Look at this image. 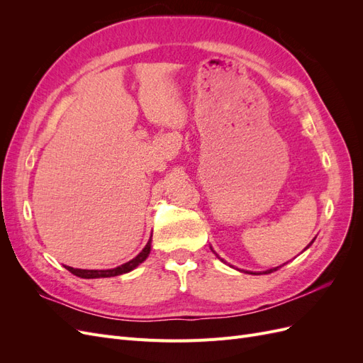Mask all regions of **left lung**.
<instances>
[{
	"label": "left lung",
	"instance_id": "obj_1",
	"mask_svg": "<svg viewBox=\"0 0 363 363\" xmlns=\"http://www.w3.org/2000/svg\"><path fill=\"white\" fill-rule=\"evenodd\" d=\"M312 242H313V240H312ZM312 242H311V244H309V245H307V247H306V248H309V247H311V245H312ZM223 262H224V260H223ZM277 268H280V267H277ZM277 268H274V269H269V271H265V274H269V272H272V271H277Z\"/></svg>",
	"mask_w": 363,
	"mask_h": 363
}]
</instances>
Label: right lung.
I'll use <instances>...</instances> for the list:
<instances>
[{
	"mask_svg": "<svg viewBox=\"0 0 363 363\" xmlns=\"http://www.w3.org/2000/svg\"><path fill=\"white\" fill-rule=\"evenodd\" d=\"M150 250H151V240H148V244L145 245V248L142 250L135 259H131L130 262L124 263V265L116 267L113 269H79V268H72V267H65V268H67L69 272H72L74 276L82 277V279L115 277V276H121V274H125V272H130L131 269H135L139 265V263H142L148 257Z\"/></svg>",
	"mask_w": 363,
	"mask_h": 363,
	"instance_id": "right-lung-1",
	"label": "right lung"
}]
</instances>
